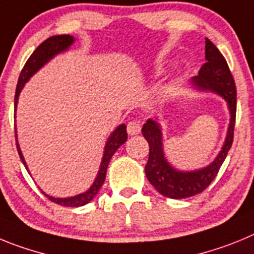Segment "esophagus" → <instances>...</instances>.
Returning <instances> with one entry per match:
<instances>
[{"instance_id": "obj_1", "label": "esophagus", "mask_w": 254, "mask_h": 254, "mask_svg": "<svg viewBox=\"0 0 254 254\" xmlns=\"http://www.w3.org/2000/svg\"><path fill=\"white\" fill-rule=\"evenodd\" d=\"M141 130V125L139 122H135V120H132L127 124V132H129V135H136L139 134Z\"/></svg>"}]
</instances>
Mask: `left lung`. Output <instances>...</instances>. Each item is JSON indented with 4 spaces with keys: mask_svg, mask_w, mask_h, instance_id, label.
I'll use <instances>...</instances> for the list:
<instances>
[{
    "mask_svg": "<svg viewBox=\"0 0 254 254\" xmlns=\"http://www.w3.org/2000/svg\"><path fill=\"white\" fill-rule=\"evenodd\" d=\"M205 62L192 78V83L202 91L218 93L227 101L230 113V123L224 145L212 163L197 171L184 172L173 168L164 157L162 144V130L155 120L148 119L143 125L144 138L149 144V158L145 164L148 181L161 195L171 198L191 197L202 192L216 177L224 159L233 144L237 113V88L228 63L218 48L206 38L205 40Z\"/></svg>",
    "mask_w": 254,
    "mask_h": 254,
    "instance_id": "obj_1",
    "label": "left lung"
}]
</instances>
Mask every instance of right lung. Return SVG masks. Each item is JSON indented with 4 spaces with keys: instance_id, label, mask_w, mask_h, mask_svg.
<instances>
[{
    "instance_id": "obj_1",
    "label": "right lung",
    "mask_w": 254,
    "mask_h": 254,
    "mask_svg": "<svg viewBox=\"0 0 254 254\" xmlns=\"http://www.w3.org/2000/svg\"><path fill=\"white\" fill-rule=\"evenodd\" d=\"M74 42V38L70 35H54L48 38L47 40L39 45L34 53L31 54L30 58L27 59V62L25 63L24 68L21 69L20 73L19 81H17V86H16V92H15V111H16V105H17V100H19V95L21 92L24 84L26 83L31 76H34V73L38 72L40 68L44 64H47L50 59L53 58L57 54L62 53L67 50L70 45ZM15 138H16V147H17V152H19L20 158H21L22 163L26 167V162L24 159V155H22L21 150H20V145L17 143V135H16V127H15ZM127 125L122 124L120 127H116L113 131L109 139L106 141V145H105L104 150V157H102L101 166H100V171L97 173V177H96L95 182L92 184V186L83 193H79L77 196H73V197H65V198H59V197H52V196L47 195L45 196L49 198L52 202H56V204L62 205V206H68V207H78L83 206V205L88 204L96 195L99 192V190L101 189L102 184L105 182V178H106V170L107 166H109V162H110L111 157L114 155V153L118 150V148L120 145L127 141ZM27 170V167H26Z\"/></svg>"
}]
</instances>
